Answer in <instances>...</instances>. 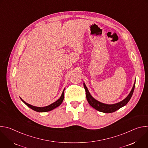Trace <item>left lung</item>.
<instances>
[{
  "mask_svg": "<svg viewBox=\"0 0 148 148\" xmlns=\"http://www.w3.org/2000/svg\"><path fill=\"white\" fill-rule=\"evenodd\" d=\"M135 81L134 82V86L132 88V90L131 91L129 95L126 97L122 101H120L119 102L114 103V104H106L104 103H102L95 99H94L91 95L90 94L87 87H86L85 83H84V87L85 88L86 90V97L87 99L90 103L91 106L97 110L98 111L104 112V113H111L114 112L120 109L121 108L125 106V105L127 104V103L129 102L130 99L131 98L132 94L134 93V91L135 89Z\"/></svg>",
  "mask_w": 148,
  "mask_h": 148,
  "instance_id": "left-lung-1",
  "label": "left lung"
}]
</instances>
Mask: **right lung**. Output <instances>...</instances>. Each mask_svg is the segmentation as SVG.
Wrapping results in <instances>:
<instances>
[{
    "label": "right lung",
    "mask_w": 148,
    "mask_h": 148,
    "mask_svg": "<svg viewBox=\"0 0 148 148\" xmlns=\"http://www.w3.org/2000/svg\"><path fill=\"white\" fill-rule=\"evenodd\" d=\"M64 90H63L60 98L58 100H57L56 102H53V103L48 105V106L44 107H37L33 106V105L26 103L25 101H23L21 98H20L21 99V100H22L27 105L28 107H29L30 108L32 109L33 110H34V111H35L36 112H48V111H51V110H54V108H56L58 107V106H60V105H61V103L62 102L63 99H64Z\"/></svg>",
    "instance_id": "right-lung-1"
}]
</instances>
